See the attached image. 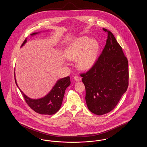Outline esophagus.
Returning a JSON list of instances; mask_svg holds the SVG:
<instances>
[{"mask_svg": "<svg viewBox=\"0 0 147 147\" xmlns=\"http://www.w3.org/2000/svg\"><path fill=\"white\" fill-rule=\"evenodd\" d=\"M74 80L76 81V82H80V81H81V78L80 77H79V76H76L75 77H74Z\"/></svg>", "mask_w": 147, "mask_h": 147, "instance_id": "1", "label": "esophagus"}]
</instances>
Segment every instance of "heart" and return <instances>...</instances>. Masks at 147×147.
I'll return each mask as SVG.
<instances>
[{"label":"heart","mask_w":147,"mask_h":147,"mask_svg":"<svg viewBox=\"0 0 147 147\" xmlns=\"http://www.w3.org/2000/svg\"><path fill=\"white\" fill-rule=\"evenodd\" d=\"M98 45L95 40L82 36L78 38L68 46L65 56L70 61L77 60V66L82 70H88L96 62Z\"/></svg>","instance_id":"1"}]
</instances>
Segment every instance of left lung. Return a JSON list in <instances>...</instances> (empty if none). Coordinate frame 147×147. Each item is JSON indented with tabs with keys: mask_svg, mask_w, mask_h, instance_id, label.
Masks as SVG:
<instances>
[{
	"mask_svg": "<svg viewBox=\"0 0 147 147\" xmlns=\"http://www.w3.org/2000/svg\"><path fill=\"white\" fill-rule=\"evenodd\" d=\"M102 53L93 67L82 74L86 91L85 100L88 109L97 115L110 112L118 102L128 86V62L122 47L112 32Z\"/></svg>",
	"mask_w": 147,
	"mask_h": 147,
	"instance_id": "1",
	"label": "left lung"
}]
</instances>
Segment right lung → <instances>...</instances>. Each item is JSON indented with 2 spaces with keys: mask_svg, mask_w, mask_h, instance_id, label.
<instances>
[{
  "mask_svg": "<svg viewBox=\"0 0 147 147\" xmlns=\"http://www.w3.org/2000/svg\"><path fill=\"white\" fill-rule=\"evenodd\" d=\"M39 33L40 32H34L31 34V35L32 36ZM26 39L23 42L21 47L26 43ZM14 76L15 83L22 94L28 105L35 112L42 115H51L58 111L62 106L65 89L70 84V77H65L60 79L57 81L54 86L46 95L43 98L34 99L29 98L21 91L17 84L15 72Z\"/></svg>",
  "mask_w": 147,
  "mask_h": 147,
  "instance_id": "obj_1",
  "label": "right lung"
}]
</instances>
